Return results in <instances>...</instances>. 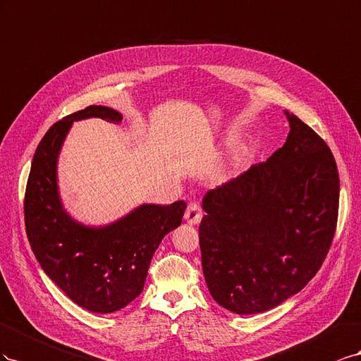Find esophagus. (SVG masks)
Segmentation results:
<instances>
[{
	"mask_svg": "<svg viewBox=\"0 0 361 361\" xmlns=\"http://www.w3.org/2000/svg\"><path fill=\"white\" fill-rule=\"evenodd\" d=\"M184 218H186V221H188L190 225L200 224V221H201V218H202L201 205H200L198 202H189L188 210H186V213H184Z\"/></svg>",
	"mask_w": 361,
	"mask_h": 361,
	"instance_id": "obj_1",
	"label": "esophagus"
}]
</instances>
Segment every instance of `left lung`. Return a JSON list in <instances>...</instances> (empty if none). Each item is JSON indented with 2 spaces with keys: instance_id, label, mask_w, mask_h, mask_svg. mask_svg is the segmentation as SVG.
<instances>
[{
  "instance_id": "1",
  "label": "left lung",
  "mask_w": 361,
  "mask_h": 361,
  "mask_svg": "<svg viewBox=\"0 0 361 361\" xmlns=\"http://www.w3.org/2000/svg\"><path fill=\"white\" fill-rule=\"evenodd\" d=\"M286 116L290 131L280 149L202 198L205 283L238 314L267 312L301 292L334 238L341 181L333 152L300 118Z\"/></svg>"
}]
</instances>
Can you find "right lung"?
Here are the masks:
<instances>
[{"mask_svg":"<svg viewBox=\"0 0 361 361\" xmlns=\"http://www.w3.org/2000/svg\"><path fill=\"white\" fill-rule=\"evenodd\" d=\"M101 118L118 123L119 111L104 106L56 122L40 140L30 169L24 216L30 246L44 272L77 305L113 313L142 293L148 267L161 239L181 224L186 202L142 204L106 226H86L63 209L57 160L72 122Z\"/></svg>","mask_w":361,"mask_h":361,"instance_id":"1","label":"right lung"}]
</instances>
